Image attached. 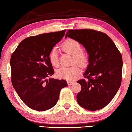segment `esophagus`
I'll list each match as a JSON object with an SVG mask.
<instances>
[{
    "instance_id": "1",
    "label": "esophagus",
    "mask_w": 132,
    "mask_h": 132,
    "mask_svg": "<svg viewBox=\"0 0 132 132\" xmlns=\"http://www.w3.org/2000/svg\"><path fill=\"white\" fill-rule=\"evenodd\" d=\"M74 83H75V82H73V81H67V84L68 85H71Z\"/></svg>"
}]
</instances>
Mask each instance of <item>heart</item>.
<instances>
[{"label":"heart","mask_w":132,"mask_h":132,"mask_svg":"<svg viewBox=\"0 0 132 132\" xmlns=\"http://www.w3.org/2000/svg\"><path fill=\"white\" fill-rule=\"evenodd\" d=\"M61 47L65 52L73 56L74 63H77L83 67L87 66L89 62V56L86 52L83 51L80 43L73 39L68 38L62 43ZM49 59L53 66L59 65L58 54L56 48H53L50 51ZM81 71L80 66L76 64L71 67H62L57 70L56 75L61 79L73 80L77 78Z\"/></svg>","instance_id":"obj_1"}]
</instances>
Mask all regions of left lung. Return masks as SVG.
Here are the masks:
<instances>
[{
    "label": "left lung",
    "mask_w": 132,
    "mask_h": 132,
    "mask_svg": "<svg viewBox=\"0 0 132 132\" xmlns=\"http://www.w3.org/2000/svg\"><path fill=\"white\" fill-rule=\"evenodd\" d=\"M65 38L83 45L89 56L85 77L77 81L82 86L77 94L81 107L97 111L109 103L121 84L122 59L113 41L103 32L91 29L68 30Z\"/></svg>",
    "instance_id": "8db88e82"
}]
</instances>
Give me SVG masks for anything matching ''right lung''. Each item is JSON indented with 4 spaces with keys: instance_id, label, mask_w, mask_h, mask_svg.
<instances>
[{
    "instance_id": "obj_1",
    "label": "right lung",
    "mask_w": 132,
    "mask_h": 132,
    "mask_svg": "<svg viewBox=\"0 0 132 132\" xmlns=\"http://www.w3.org/2000/svg\"><path fill=\"white\" fill-rule=\"evenodd\" d=\"M65 30L28 37L19 44L10 60L11 82L16 93L29 108L44 111L57 103L65 80L47 79L54 74L49 59L53 47Z\"/></svg>"
}]
</instances>
